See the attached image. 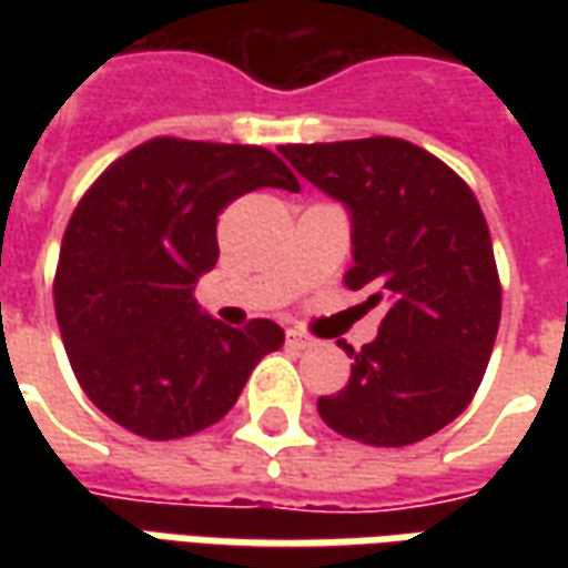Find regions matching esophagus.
<instances>
[{"label": "esophagus", "instance_id": "esophagus-1", "mask_svg": "<svg viewBox=\"0 0 568 568\" xmlns=\"http://www.w3.org/2000/svg\"><path fill=\"white\" fill-rule=\"evenodd\" d=\"M285 344L292 346V349H310V346H313V337L304 332H297V328H292V332L285 334Z\"/></svg>", "mask_w": 568, "mask_h": 568}]
</instances>
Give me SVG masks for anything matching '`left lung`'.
Returning a JSON list of instances; mask_svg holds the SVG:
<instances>
[{
  "mask_svg": "<svg viewBox=\"0 0 568 568\" xmlns=\"http://www.w3.org/2000/svg\"><path fill=\"white\" fill-rule=\"evenodd\" d=\"M307 182L353 222L346 288L386 304L377 337L353 356L349 383L320 398L344 438L405 447L463 414L484 381L501 316V285L480 203L450 166L393 136L283 145Z\"/></svg>",
  "mask_w": 568,
  "mask_h": 568,
  "instance_id": "obj_1",
  "label": "left lung"
}]
</instances>
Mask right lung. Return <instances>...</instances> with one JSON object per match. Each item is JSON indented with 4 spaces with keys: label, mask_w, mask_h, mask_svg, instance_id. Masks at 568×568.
I'll return each instance as SVG.
<instances>
[{
    "label": "right lung",
    "mask_w": 568,
    "mask_h": 568,
    "mask_svg": "<svg viewBox=\"0 0 568 568\" xmlns=\"http://www.w3.org/2000/svg\"><path fill=\"white\" fill-rule=\"evenodd\" d=\"M255 187L297 191L261 145L158 136L118 158L81 197L60 246L54 310L93 405L151 440L187 438L236 405L283 328H231L194 301L219 261V212Z\"/></svg>",
    "instance_id": "1"
}]
</instances>
